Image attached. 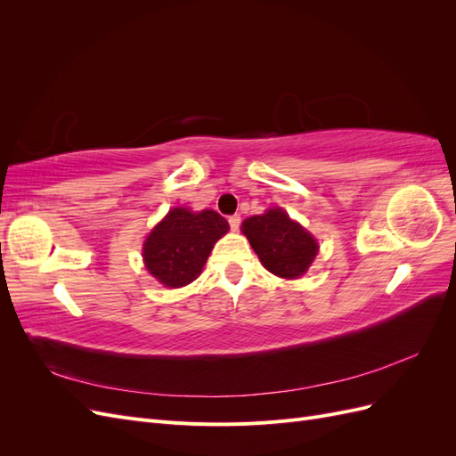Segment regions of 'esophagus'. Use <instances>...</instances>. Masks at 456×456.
<instances>
[{
	"label": "esophagus",
	"mask_w": 456,
	"mask_h": 456,
	"mask_svg": "<svg viewBox=\"0 0 456 456\" xmlns=\"http://www.w3.org/2000/svg\"><path fill=\"white\" fill-rule=\"evenodd\" d=\"M228 223H230V228H232L233 232H238V228H240V224H241V218H240L238 215H233V216L228 218Z\"/></svg>",
	"instance_id": "1"
}]
</instances>
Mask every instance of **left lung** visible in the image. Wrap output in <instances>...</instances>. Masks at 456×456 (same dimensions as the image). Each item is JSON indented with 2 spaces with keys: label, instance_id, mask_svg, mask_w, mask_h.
Segmentation results:
<instances>
[{
  "label": "left lung",
  "instance_id": "8db88e82",
  "mask_svg": "<svg viewBox=\"0 0 456 456\" xmlns=\"http://www.w3.org/2000/svg\"><path fill=\"white\" fill-rule=\"evenodd\" d=\"M241 232L249 240L262 266L285 280L300 278L320 249L312 233L289 218L281 207L243 220Z\"/></svg>",
  "mask_w": 456,
  "mask_h": 456
}]
</instances>
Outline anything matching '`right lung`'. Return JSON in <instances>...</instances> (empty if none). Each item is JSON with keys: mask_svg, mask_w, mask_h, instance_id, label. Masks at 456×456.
Returning a JSON list of instances; mask_svg holds the SVG:
<instances>
[{"mask_svg": "<svg viewBox=\"0 0 456 456\" xmlns=\"http://www.w3.org/2000/svg\"><path fill=\"white\" fill-rule=\"evenodd\" d=\"M230 230L216 211L175 207L148 233L142 256L148 272L165 287H184L201 273L215 243Z\"/></svg>", "mask_w": 456, "mask_h": 456, "instance_id": "obj_1", "label": "right lung"}]
</instances>
